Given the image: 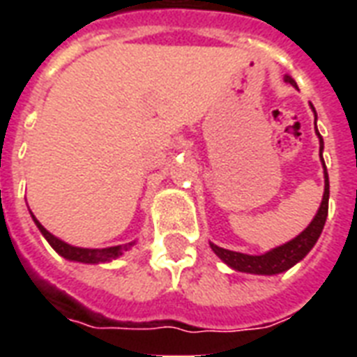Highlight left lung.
I'll return each instance as SVG.
<instances>
[{
  "label": "left lung",
  "mask_w": 357,
  "mask_h": 357,
  "mask_svg": "<svg viewBox=\"0 0 357 357\" xmlns=\"http://www.w3.org/2000/svg\"><path fill=\"white\" fill-rule=\"evenodd\" d=\"M285 81L291 83L293 86H296L294 79L291 75H285ZM315 111V109H313ZM315 128H317V114H315ZM317 135H319V140H321V161L324 165V159H322V150H324V140H322L319 129H317ZM328 198H330V181H328V172L326 165H324V196H322L321 207L317 211L315 218L311 220V224L302 231L300 235L289 241V243L278 246V248H272L271 252H266L263 255H248L241 254V252H231V250L220 248L217 244L211 243L213 252L220 257V259L229 265L231 268L238 272H250V274H265V276H272V274H280V272L289 271L291 266L296 265L298 261H302L305 255L310 254V250L315 246V243L319 241L322 234V228H324V222H326L328 217Z\"/></svg>",
  "instance_id": "obj_1"
}]
</instances>
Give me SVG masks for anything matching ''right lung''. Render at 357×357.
<instances>
[{
  "label": "right lung",
  "mask_w": 357,
  "mask_h": 357,
  "mask_svg": "<svg viewBox=\"0 0 357 357\" xmlns=\"http://www.w3.org/2000/svg\"><path fill=\"white\" fill-rule=\"evenodd\" d=\"M33 220H35L36 228L40 229V234L46 237V241L52 244V248L57 252L59 255H63L64 259L68 261H79V263H107V261L116 259L119 255H122L123 252H128L135 243L120 244V246H109V248H77V246H72V244L64 243L61 238H57L55 235H52L44 226H42L38 220L35 218V215H31Z\"/></svg>",
  "instance_id": "obj_1"
}]
</instances>
